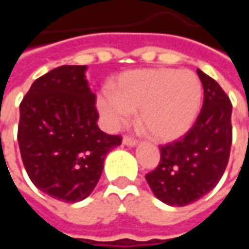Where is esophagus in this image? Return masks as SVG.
Segmentation results:
<instances>
[{"label": "esophagus", "mask_w": 249, "mask_h": 249, "mask_svg": "<svg viewBox=\"0 0 249 249\" xmlns=\"http://www.w3.org/2000/svg\"><path fill=\"white\" fill-rule=\"evenodd\" d=\"M123 144L128 146H135L137 144V140L133 139V137H129V136H125L124 139H123Z\"/></svg>", "instance_id": "esophagus-1"}]
</instances>
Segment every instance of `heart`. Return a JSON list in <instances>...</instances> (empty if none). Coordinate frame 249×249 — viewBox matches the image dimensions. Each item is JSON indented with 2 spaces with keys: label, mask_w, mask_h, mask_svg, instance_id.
I'll return each mask as SVG.
<instances>
[{
  "label": "heart",
  "mask_w": 249,
  "mask_h": 249,
  "mask_svg": "<svg viewBox=\"0 0 249 249\" xmlns=\"http://www.w3.org/2000/svg\"><path fill=\"white\" fill-rule=\"evenodd\" d=\"M201 82L191 71L140 69L126 71L113 82L112 92L97 96V108L109 128H120L137 110L149 135L172 141L187 133L201 104Z\"/></svg>",
  "instance_id": "obj_1"
}]
</instances>
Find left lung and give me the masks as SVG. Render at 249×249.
I'll return each instance as SVG.
<instances>
[{"mask_svg": "<svg viewBox=\"0 0 249 249\" xmlns=\"http://www.w3.org/2000/svg\"><path fill=\"white\" fill-rule=\"evenodd\" d=\"M204 88L203 108L180 140L160 146V162L145 175L159 200L172 207L197 201L224 173L232 145V104L217 82L197 69Z\"/></svg>", "mask_w": 249, "mask_h": 249, "instance_id": "1", "label": "left lung"}]
</instances>
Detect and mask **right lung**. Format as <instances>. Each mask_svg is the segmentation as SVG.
<instances>
[{
  "instance_id": "1",
  "label": "right lung",
  "mask_w": 249,
  "mask_h": 249,
  "mask_svg": "<svg viewBox=\"0 0 249 249\" xmlns=\"http://www.w3.org/2000/svg\"><path fill=\"white\" fill-rule=\"evenodd\" d=\"M87 65H62L37 78L19 104L18 145L32 183L65 203L87 198L120 136L98 128Z\"/></svg>"
}]
</instances>
